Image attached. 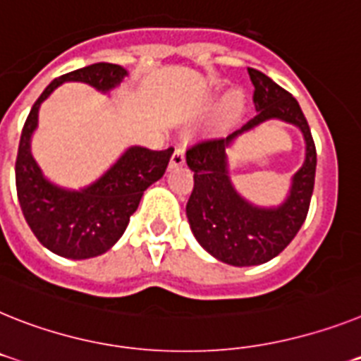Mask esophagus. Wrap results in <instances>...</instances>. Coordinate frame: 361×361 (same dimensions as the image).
<instances>
[{"instance_id":"1","label":"esophagus","mask_w":361,"mask_h":361,"mask_svg":"<svg viewBox=\"0 0 361 361\" xmlns=\"http://www.w3.org/2000/svg\"><path fill=\"white\" fill-rule=\"evenodd\" d=\"M185 165V148L183 147H176L174 154L171 157V166L176 169V166H181Z\"/></svg>"}]
</instances>
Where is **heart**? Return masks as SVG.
Listing matches in <instances>:
<instances>
[{
  "label": "heart",
  "mask_w": 361,
  "mask_h": 361,
  "mask_svg": "<svg viewBox=\"0 0 361 361\" xmlns=\"http://www.w3.org/2000/svg\"><path fill=\"white\" fill-rule=\"evenodd\" d=\"M242 104H244V97L240 92H231L224 101V115L226 119H233L235 115L240 114Z\"/></svg>",
  "instance_id": "b5f03b06"
}]
</instances>
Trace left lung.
Returning a JSON list of instances; mask_svg holds the SVG:
<instances>
[{
  "instance_id": "left-lung-1",
  "label": "left lung",
  "mask_w": 361,
  "mask_h": 361,
  "mask_svg": "<svg viewBox=\"0 0 361 361\" xmlns=\"http://www.w3.org/2000/svg\"><path fill=\"white\" fill-rule=\"evenodd\" d=\"M257 115L229 137L200 139L187 148V165L195 187L187 202V218L200 246L222 262L255 266L268 262L288 246L310 207L316 178V145L299 102L264 73L247 68ZM266 118L298 123L307 141V159L294 176L289 200L279 209H257L231 187L225 171V148L232 137Z\"/></svg>"
}]
</instances>
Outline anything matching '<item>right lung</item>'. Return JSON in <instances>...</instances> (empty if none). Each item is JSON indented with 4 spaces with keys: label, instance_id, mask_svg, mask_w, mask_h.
Returning a JSON list of instances; mask_svg holds the SVG:
<instances>
[{
    "label": "right lung",
    "instance_id": "add662e5",
    "mask_svg": "<svg viewBox=\"0 0 361 361\" xmlns=\"http://www.w3.org/2000/svg\"><path fill=\"white\" fill-rule=\"evenodd\" d=\"M124 75L126 69L117 63L99 62L54 78L32 104L21 130L16 156V192L21 213L35 237L60 257L90 259L110 250L128 226L147 187L165 174L174 152L172 147L166 150L130 148L101 180L82 192L62 190L42 178L29 150L42 102L66 80H80L108 92Z\"/></svg>",
    "mask_w": 361,
    "mask_h": 361
}]
</instances>
